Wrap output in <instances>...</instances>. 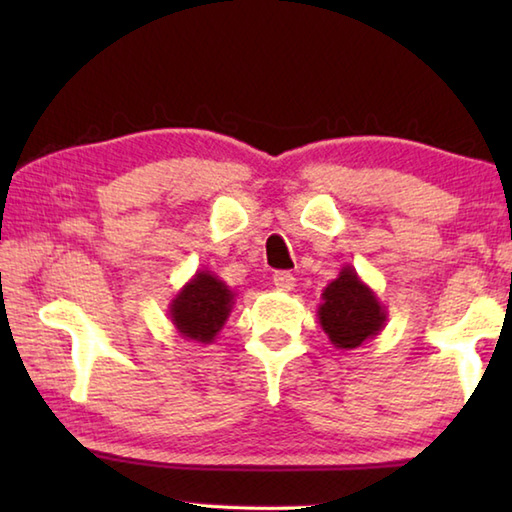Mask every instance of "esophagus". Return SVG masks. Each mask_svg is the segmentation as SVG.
<instances>
[{"instance_id":"1","label":"esophagus","mask_w":512,"mask_h":512,"mask_svg":"<svg viewBox=\"0 0 512 512\" xmlns=\"http://www.w3.org/2000/svg\"><path fill=\"white\" fill-rule=\"evenodd\" d=\"M273 284L282 291H291L293 287H296V277H293L289 271H277L273 275Z\"/></svg>"}]
</instances>
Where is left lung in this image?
Returning <instances> with one entry per match:
<instances>
[{
    "instance_id": "left-lung-1",
    "label": "left lung",
    "mask_w": 512,
    "mask_h": 512,
    "mask_svg": "<svg viewBox=\"0 0 512 512\" xmlns=\"http://www.w3.org/2000/svg\"><path fill=\"white\" fill-rule=\"evenodd\" d=\"M318 323L336 350L359 348L384 329L388 311L350 264L323 289Z\"/></svg>"
}]
</instances>
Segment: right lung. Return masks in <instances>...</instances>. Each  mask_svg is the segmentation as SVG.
Listing matches in <instances>:
<instances>
[{"label": "right lung", "mask_w": 512, "mask_h": 512, "mask_svg": "<svg viewBox=\"0 0 512 512\" xmlns=\"http://www.w3.org/2000/svg\"><path fill=\"white\" fill-rule=\"evenodd\" d=\"M235 307V291L212 271H196L169 302V318L187 341L214 343Z\"/></svg>", "instance_id": "1"}]
</instances>
